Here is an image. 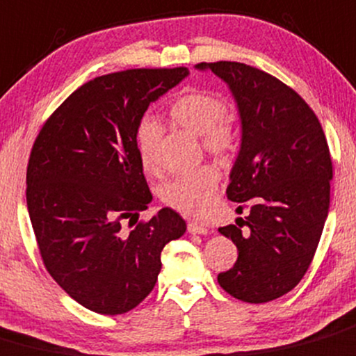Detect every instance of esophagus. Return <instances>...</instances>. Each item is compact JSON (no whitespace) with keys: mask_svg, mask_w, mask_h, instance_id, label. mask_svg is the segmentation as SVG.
<instances>
[{"mask_svg":"<svg viewBox=\"0 0 356 356\" xmlns=\"http://www.w3.org/2000/svg\"><path fill=\"white\" fill-rule=\"evenodd\" d=\"M188 231L191 234H207L209 233L207 226H203V224H200V222H195V220L188 222Z\"/></svg>","mask_w":356,"mask_h":356,"instance_id":"1","label":"esophagus"}]
</instances>
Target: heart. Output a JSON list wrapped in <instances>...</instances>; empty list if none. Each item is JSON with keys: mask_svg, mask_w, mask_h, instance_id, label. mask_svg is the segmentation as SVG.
Here are the masks:
<instances>
[{"mask_svg": "<svg viewBox=\"0 0 356 356\" xmlns=\"http://www.w3.org/2000/svg\"><path fill=\"white\" fill-rule=\"evenodd\" d=\"M222 101L205 92H186L172 102L168 115L182 129L195 136H202L203 147L216 156L224 158L236 147V125L229 118ZM160 127L154 120H144L137 129V153L140 165L147 174H158L156 147ZM219 170L212 165H203L188 174L175 175L165 182L160 196L165 205L184 216L202 217L209 212L213 202Z\"/></svg>", "mask_w": 356, "mask_h": 356, "instance_id": "b5f03b06", "label": "heart"}]
</instances>
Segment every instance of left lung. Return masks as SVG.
Masks as SVG:
<instances>
[{
	"label": "left lung",
	"instance_id": "1",
	"mask_svg": "<svg viewBox=\"0 0 356 356\" xmlns=\"http://www.w3.org/2000/svg\"><path fill=\"white\" fill-rule=\"evenodd\" d=\"M229 88L240 116V151L226 193L250 210L219 227L238 259L217 282L233 298L261 305L301 282L329 216L332 160L315 113L280 79L241 62H202ZM241 213V207H238Z\"/></svg>",
	"mask_w": 356,
	"mask_h": 356
}]
</instances>
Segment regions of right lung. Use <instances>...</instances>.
Wrapping results in <instances>:
<instances>
[{"label": "right lung", "mask_w": 356, "mask_h": 356, "mask_svg": "<svg viewBox=\"0 0 356 356\" xmlns=\"http://www.w3.org/2000/svg\"><path fill=\"white\" fill-rule=\"evenodd\" d=\"M188 76L186 67L99 76L36 137L26 177L34 236L51 278L90 312L122 315L140 305L158 280L163 247L186 233L168 207L134 229L123 219H139L153 200L137 153L144 113Z\"/></svg>", "instance_id": "add662e5"}]
</instances>
